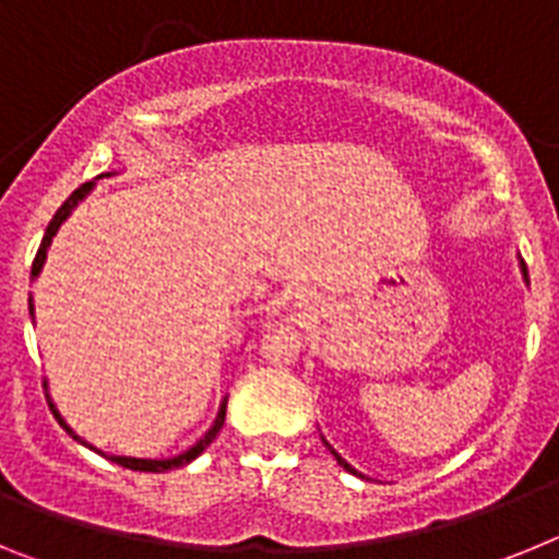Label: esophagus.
<instances>
[{
	"instance_id": "obj_1",
	"label": "esophagus",
	"mask_w": 559,
	"mask_h": 559,
	"mask_svg": "<svg viewBox=\"0 0 559 559\" xmlns=\"http://www.w3.org/2000/svg\"><path fill=\"white\" fill-rule=\"evenodd\" d=\"M299 308H308V302H299Z\"/></svg>"
}]
</instances>
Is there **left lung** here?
Wrapping results in <instances>:
<instances>
[{"mask_svg": "<svg viewBox=\"0 0 559 559\" xmlns=\"http://www.w3.org/2000/svg\"><path fill=\"white\" fill-rule=\"evenodd\" d=\"M518 260H521V254H518ZM521 274H523V280H526V285H530V274H526V265H523V260H521ZM322 442H324V445H328V448H330V453H333V456H335V462H338V464H341V467H344V471H347V473H353V476H360V478H364V473H358V471H355V467H353V464H349V462H347V459H341V456H338V453H335V451H333V445H330L328 439H324V437H322Z\"/></svg>", "mask_w": 559, "mask_h": 559, "instance_id": "1", "label": "left lung"}]
</instances>
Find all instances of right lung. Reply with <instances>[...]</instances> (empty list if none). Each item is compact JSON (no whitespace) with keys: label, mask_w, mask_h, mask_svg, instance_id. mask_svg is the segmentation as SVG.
<instances>
[{"label":"right lung","mask_w":559,"mask_h":559,"mask_svg":"<svg viewBox=\"0 0 559 559\" xmlns=\"http://www.w3.org/2000/svg\"><path fill=\"white\" fill-rule=\"evenodd\" d=\"M103 176H111V173H103ZM95 185L97 181H88V185H83V187H78L75 192H72V195H69L67 201H63V206L61 210L56 212V218L49 221V226H47V231H44V240H41V246H38V254H36V260H33V271H29V276H33V280H38V274H41V269H44V263H47V249H49V243H52V237L58 235V229H61V224L63 221L69 218V215H72V210H75L78 204H81L83 199H86L88 192L95 190ZM29 316H36V308H33V296H29ZM226 400L229 397H224L221 400V408H218V417H215V423H212L210 426V431L204 433V437L199 439V442H195V445L192 448H187L185 453H179V456H173V459H136V456H106V453L103 451H97L95 445H88L86 439H81L78 437L75 431H72V428L67 426V419L61 417V412H58L56 408V403H52V397H49L47 394V403H49V408H52V414H56V419L58 423H61L63 428H67V433L72 439H78V442H81V445H86L88 451H97V453H103V456L106 459H111V462H117V464H122V467H128V471H142V473H165V471H173V467H185V464H190L192 459H199L201 453L206 451V448H210V442L215 437H218V431L221 428H224V419H226Z\"/></svg>","instance_id":"1"}]
</instances>
